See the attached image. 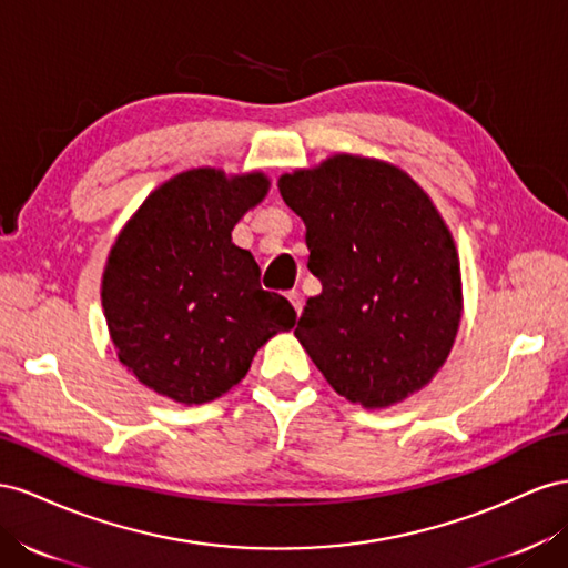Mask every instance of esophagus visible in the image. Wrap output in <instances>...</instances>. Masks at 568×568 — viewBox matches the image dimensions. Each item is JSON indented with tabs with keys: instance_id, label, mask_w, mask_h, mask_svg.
I'll use <instances>...</instances> for the list:
<instances>
[{
	"instance_id": "1",
	"label": "esophagus",
	"mask_w": 568,
	"mask_h": 568,
	"mask_svg": "<svg viewBox=\"0 0 568 568\" xmlns=\"http://www.w3.org/2000/svg\"><path fill=\"white\" fill-rule=\"evenodd\" d=\"M287 300H290V304H293V310L297 312V316L302 314V306H304V300H302V295L300 293H295V290H293V293H287Z\"/></svg>"
}]
</instances>
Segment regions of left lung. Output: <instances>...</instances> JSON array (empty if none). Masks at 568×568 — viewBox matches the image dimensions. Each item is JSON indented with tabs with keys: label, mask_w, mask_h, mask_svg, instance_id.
I'll list each match as a JSON object with an SVG mask.
<instances>
[{
	"label": "left lung",
	"mask_w": 568,
	"mask_h": 568,
	"mask_svg": "<svg viewBox=\"0 0 568 568\" xmlns=\"http://www.w3.org/2000/svg\"><path fill=\"white\" fill-rule=\"evenodd\" d=\"M278 190L306 225V266L323 285L295 328L323 378L364 409L426 387L464 312L455 237L428 192L359 154L283 173Z\"/></svg>",
	"instance_id": "8db88e82"
}]
</instances>
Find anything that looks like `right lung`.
<instances>
[{"label":"right lung","instance_id":"right-lung-1","mask_svg":"<svg viewBox=\"0 0 568 568\" xmlns=\"http://www.w3.org/2000/svg\"><path fill=\"white\" fill-rule=\"evenodd\" d=\"M271 187L262 171L190 169L161 183L109 252L102 306L119 362L150 390L204 404L247 376L258 347L295 326L231 233Z\"/></svg>","mask_w":568,"mask_h":568}]
</instances>
